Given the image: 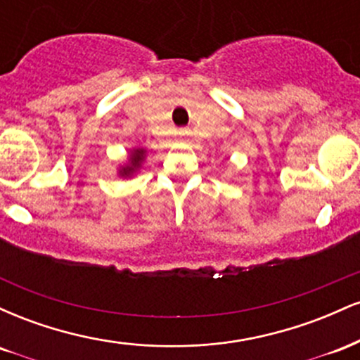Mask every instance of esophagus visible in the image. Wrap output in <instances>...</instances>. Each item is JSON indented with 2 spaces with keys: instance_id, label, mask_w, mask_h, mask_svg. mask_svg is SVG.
Instances as JSON below:
<instances>
[{
  "instance_id": "obj_1",
  "label": "esophagus",
  "mask_w": 360,
  "mask_h": 360,
  "mask_svg": "<svg viewBox=\"0 0 360 360\" xmlns=\"http://www.w3.org/2000/svg\"><path fill=\"white\" fill-rule=\"evenodd\" d=\"M179 135H181V137H186V135H189V131L188 130H181Z\"/></svg>"
}]
</instances>
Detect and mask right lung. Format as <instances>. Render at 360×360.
<instances>
[{
    "instance_id": "right-lung-1",
    "label": "right lung",
    "mask_w": 360,
    "mask_h": 360,
    "mask_svg": "<svg viewBox=\"0 0 360 360\" xmlns=\"http://www.w3.org/2000/svg\"><path fill=\"white\" fill-rule=\"evenodd\" d=\"M146 155H147L146 148H142V147L131 148L130 154H128V160L118 169V176L120 177H131V176L137 174V172L140 171V167H142L143 162H146Z\"/></svg>"
}]
</instances>
